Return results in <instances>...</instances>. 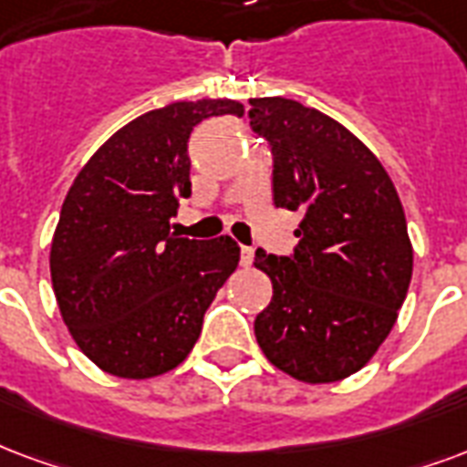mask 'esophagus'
<instances>
[{
	"mask_svg": "<svg viewBox=\"0 0 467 467\" xmlns=\"http://www.w3.org/2000/svg\"><path fill=\"white\" fill-rule=\"evenodd\" d=\"M252 260H254V250H252V247H243V250H240V262H243V267H250Z\"/></svg>",
	"mask_w": 467,
	"mask_h": 467,
	"instance_id": "obj_1",
	"label": "esophagus"
}]
</instances>
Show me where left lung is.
<instances>
[{"instance_id":"1","label":"left lung","mask_w":467,"mask_h":467,"mask_svg":"<svg viewBox=\"0 0 467 467\" xmlns=\"http://www.w3.org/2000/svg\"><path fill=\"white\" fill-rule=\"evenodd\" d=\"M250 106L252 130L272 148L275 205L302 213L289 257L254 254L275 289L254 337L285 374L339 381L374 357L409 292L403 205L379 158L341 123L282 96Z\"/></svg>"}]
</instances>
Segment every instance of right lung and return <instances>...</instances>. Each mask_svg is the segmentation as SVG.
Listing matches in <instances>:
<instances>
[{
	"label": "right lung",
	"mask_w": 467,
	"mask_h": 467,
	"mask_svg": "<svg viewBox=\"0 0 467 467\" xmlns=\"http://www.w3.org/2000/svg\"><path fill=\"white\" fill-rule=\"evenodd\" d=\"M237 101L202 99L148 110L76 175L51 243V285L71 337L106 374L150 379L185 361L202 317L240 262L233 237L171 233L190 198L188 140Z\"/></svg>",
	"instance_id": "obj_1"
}]
</instances>
